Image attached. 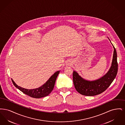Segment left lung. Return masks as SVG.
Returning a JSON list of instances; mask_svg holds the SVG:
<instances>
[{"label":"left lung","instance_id":"left-lung-1","mask_svg":"<svg viewBox=\"0 0 125 125\" xmlns=\"http://www.w3.org/2000/svg\"><path fill=\"white\" fill-rule=\"evenodd\" d=\"M113 47L114 52L112 65L109 70L103 77L95 81H89L80 76L76 72H73V84L79 93L86 96L97 95L104 92L113 83L117 75L118 66L117 52L113 45Z\"/></svg>","mask_w":125,"mask_h":125}]
</instances>
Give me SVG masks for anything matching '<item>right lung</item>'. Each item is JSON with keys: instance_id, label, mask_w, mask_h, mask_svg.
Wrapping results in <instances>:
<instances>
[{"instance_id": "add662e5", "label": "right lung", "mask_w": 125, "mask_h": 125, "mask_svg": "<svg viewBox=\"0 0 125 125\" xmlns=\"http://www.w3.org/2000/svg\"><path fill=\"white\" fill-rule=\"evenodd\" d=\"M60 71L55 72L49 79L47 81L40 87L35 89H24L18 86L12 79V81L15 87L22 91L26 95L35 98H39L49 95L53 89L56 80L60 73Z\"/></svg>"}]
</instances>
